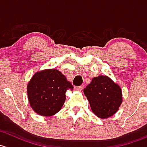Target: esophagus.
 Here are the masks:
<instances>
[{"label":"esophagus","instance_id":"1","mask_svg":"<svg viewBox=\"0 0 147 147\" xmlns=\"http://www.w3.org/2000/svg\"><path fill=\"white\" fill-rule=\"evenodd\" d=\"M83 89V86H76L75 87V89H76L77 91H82Z\"/></svg>","mask_w":147,"mask_h":147}]
</instances>
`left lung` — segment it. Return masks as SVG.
Wrapping results in <instances>:
<instances>
[{"label":"left lung","mask_w":147,"mask_h":147,"mask_svg":"<svg viewBox=\"0 0 147 147\" xmlns=\"http://www.w3.org/2000/svg\"><path fill=\"white\" fill-rule=\"evenodd\" d=\"M84 94L92 112L101 119L110 118L116 113L123 102L120 86L106 75L92 79L84 89Z\"/></svg>","instance_id":"obj_1"}]
</instances>
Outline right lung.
Instances as JSON below:
<instances>
[{
    "instance_id": "right-lung-1",
    "label": "right lung",
    "mask_w": 147,
    "mask_h": 147,
    "mask_svg": "<svg viewBox=\"0 0 147 147\" xmlns=\"http://www.w3.org/2000/svg\"><path fill=\"white\" fill-rule=\"evenodd\" d=\"M73 86L65 75L56 69L36 72L27 86L31 107L41 116L50 117L60 111L66 98V91Z\"/></svg>"
}]
</instances>
